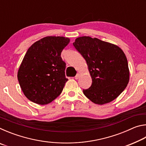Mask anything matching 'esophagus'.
<instances>
[{
    "label": "esophagus",
    "instance_id": "34e87169",
    "mask_svg": "<svg viewBox=\"0 0 146 146\" xmlns=\"http://www.w3.org/2000/svg\"><path fill=\"white\" fill-rule=\"evenodd\" d=\"M79 77H80V73H77L76 74V75L75 76V78L76 79V80H77Z\"/></svg>",
    "mask_w": 146,
    "mask_h": 146
}]
</instances>
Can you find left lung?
<instances>
[{
    "instance_id": "left-lung-1",
    "label": "left lung",
    "mask_w": 146,
    "mask_h": 146,
    "mask_svg": "<svg viewBox=\"0 0 146 146\" xmlns=\"http://www.w3.org/2000/svg\"><path fill=\"white\" fill-rule=\"evenodd\" d=\"M73 44L86 60L92 78L91 87L83 90L86 97L100 105L117 98L129 80L123 51L115 44L86 36L76 38Z\"/></svg>"
}]
</instances>
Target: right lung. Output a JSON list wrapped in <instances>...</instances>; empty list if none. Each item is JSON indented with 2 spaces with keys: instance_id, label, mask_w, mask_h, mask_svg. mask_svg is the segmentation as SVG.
<instances>
[{
  "instance_id": "1",
  "label": "right lung",
  "mask_w": 146,
  "mask_h": 146,
  "mask_svg": "<svg viewBox=\"0 0 146 146\" xmlns=\"http://www.w3.org/2000/svg\"><path fill=\"white\" fill-rule=\"evenodd\" d=\"M70 41L64 36H46L28 49L17 77L24 95L31 102L48 104L62 93L68 79L60 55Z\"/></svg>"
}]
</instances>
